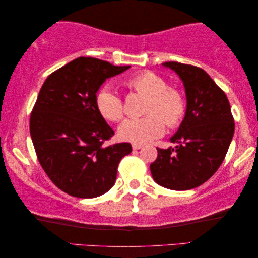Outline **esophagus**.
I'll return each instance as SVG.
<instances>
[{
	"mask_svg": "<svg viewBox=\"0 0 258 258\" xmlns=\"http://www.w3.org/2000/svg\"><path fill=\"white\" fill-rule=\"evenodd\" d=\"M143 146L142 144H133V149L134 150H139V149H141V148H142Z\"/></svg>",
	"mask_w": 258,
	"mask_h": 258,
	"instance_id": "esophagus-1",
	"label": "esophagus"
}]
</instances>
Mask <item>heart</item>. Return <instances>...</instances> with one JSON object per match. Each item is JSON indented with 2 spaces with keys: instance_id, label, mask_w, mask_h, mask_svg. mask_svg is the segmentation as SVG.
Listing matches in <instances>:
<instances>
[{
  "instance_id": "1",
  "label": "heart",
  "mask_w": 258,
  "mask_h": 258,
  "mask_svg": "<svg viewBox=\"0 0 258 258\" xmlns=\"http://www.w3.org/2000/svg\"><path fill=\"white\" fill-rule=\"evenodd\" d=\"M130 89L147 96L142 118H129L119 125L118 137L134 144H144L163 135L165 123L169 128L181 124L185 115V98L176 88L157 74L143 72L126 81ZM96 108L109 122L121 121L124 115L123 102L111 88L105 87L96 95Z\"/></svg>"
}]
</instances>
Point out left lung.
<instances>
[{
    "mask_svg": "<svg viewBox=\"0 0 258 258\" xmlns=\"http://www.w3.org/2000/svg\"><path fill=\"white\" fill-rule=\"evenodd\" d=\"M162 66L174 70L183 82L186 110L170 137L177 146L157 148L150 171L158 185L190 190L203 184L220 168L234 136V118L227 95L203 69L172 61Z\"/></svg>",
    "mask_w": 258,
    "mask_h": 258,
    "instance_id": "1",
    "label": "left lung"
}]
</instances>
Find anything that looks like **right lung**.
Instances as JSON below:
<instances>
[{
	"mask_svg": "<svg viewBox=\"0 0 258 258\" xmlns=\"http://www.w3.org/2000/svg\"><path fill=\"white\" fill-rule=\"evenodd\" d=\"M129 68L79 57L44 81L30 116V136L42 168L62 191L94 199L115 184L132 144L102 146L114 130L97 110L96 94L105 80Z\"/></svg>",
	"mask_w": 258,
	"mask_h": 258,
	"instance_id": "1",
	"label": "right lung"
}]
</instances>
